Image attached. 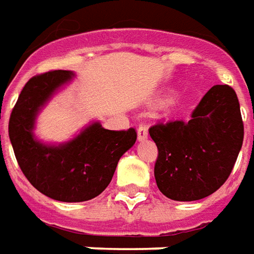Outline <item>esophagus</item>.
<instances>
[{
	"instance_id": "1",
	"label": "esophagus",
	"mask_w": 254,
	"mask_h": 254,
	"mask_svg": "<svg viewBox=\"0 0 254 254\" xmlns=\"http://www.w3.org/2000/svg\"><path fill=\"white\" fill-rule=\"evenodd\" d=\"M137 137H138V141H145L148 138V128L145 126H140L137 130Z\"/></svg>"
}]
</instances>
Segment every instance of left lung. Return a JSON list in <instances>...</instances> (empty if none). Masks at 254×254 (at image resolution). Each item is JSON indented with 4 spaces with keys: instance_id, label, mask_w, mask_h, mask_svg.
Here are the masks:
<instances>
[{
    "instance_id": "8db88e82",
    "label": "left lung",
    "mask_w": 254,
    "mask_h": 254,
    "mask_svg": "<svg viewBox=\"0 0 254 254\" xmlns=\"http://www.w3.org/2000/svg\"><path fill=\"white\" fill-rule=\"evenodd\" d=\"M150 135L158 148V190L172 200L203 199L228 180L243 144L238 96L229 86L216 84L190 122L152 126Z\"/></svg>"
}]
</instances>
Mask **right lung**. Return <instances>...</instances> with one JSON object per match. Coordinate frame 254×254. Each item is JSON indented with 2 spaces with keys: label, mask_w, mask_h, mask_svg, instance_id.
Returning a JSON list of instances; mask_svg holds the SVG:
<instances>
[{
  "label": "right lung",
  "mask_w": 254,
  "mask_h": 254,
  "mask_svg": "<svg viewBox=\"0 0 254 254\" xmlns=\"http://www.w3.org/2000/svg\"><path fill=\"white\" fill-rule=\"evenodd\" d=\"M74 73L54 70L28 80L9 119V140L24 175L39 192L61 202L96 198L110 184L119 160L137 140L134 128L113 131L92 122L69 141L45 142L35 135L36 119ZM1 138V137H0Z\"/></svg>",
  "instance_id": "obj_1"
}]
</instances>
